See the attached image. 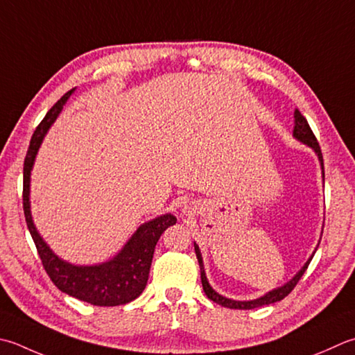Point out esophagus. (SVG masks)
I'll return each instance as SVG.
<instances>
[{"mask_svg": "<svg viewBox=\"0 0 355 355\" xmlns=\"http://www.w3.org/2000/svg\"><path fill=\"white\" fill-rule=\"evenodd\" d=\"M182 212H183L184 215H192V206H184L183 209H182Z\"/></svg>", "mask_w": 355, "mask_h": 355, "instance_id": "obj_1", "label": "esophagus"}]
</instances>
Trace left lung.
I'll return each instance as SVG.
<instances>
[{"instance_id":"1","label":"left lung","mask_w":355,"mask_h":355,"mask_svg":"<svg viewBox=\"0 0 355 355\" xmlns=\"http://www.w3.org/2000/svg\"><path fill=\"white\" fill-rule=\"evenodd\" d=\"M293 137L295 138L297 141H300L302 144L308 146L312 150H314V154L318 158V163H320V169H322V177L324 180V171H323V157H322V150H320V146L317 143V138L312 134V130L309 128V124L306 121V118L302 115V112L298 109L294 110V130H293ZM323 232V229H322ZM322 239V237H320ZM318 245H320V240H318L317 246L314 251H312L311 257L306 260V263L298 269V272L293 277V279L288 280L286 283H283L282 286H277L274 289H270L269 293L263 294L261 297H257L254 300H234V298H227L225 295L218 294L217 291H215L211 283L207 282V277H206V270H205V263H203V257H201V251L196 241H193V248H196V254H197V260H198V265H200V274H201V284H203V291L205 294L207 295V298H211L212 302L221 304V306L225 308H231V309H254V308H260V306H265V304H270V303H275V302H280L283 300L284 297H286L291 291L294 289L295 284L298 283V280L302 279V275L304 274V270L308 269L309 263L312 260V257H314L315 251Z\"/></svg>"}]
</instances>
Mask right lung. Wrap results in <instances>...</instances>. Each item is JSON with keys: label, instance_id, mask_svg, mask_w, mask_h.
Wrapping results in <instances>:
<instances>
[{"label": "right lung", "instance_id": "right-lung-1", "mask_svg": "<svg viewBox=\"0 0 355 355\" xmlns=\"http://www.w3.org/2000/svg\"><path fill=\"white\" fill-rule=\"evenodd\" d=\"M73 92L75 89L69 90L49 110L31 140L24 159L23 207L26 223L46 272L55 286L67 295L95 304V306H118V304H126L135 300L144 291L157 241L166 229L177 223V217L168 212L144 221L114 257L106 261L94 263V265H75L52 251V248L41 237L32 217L31 175L41 143Z\"/></svg>", "mask_w": 355, "mask_h": 355}]
</instances>
